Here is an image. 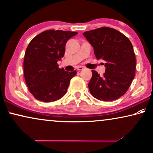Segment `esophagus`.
Instances as JSON below:
<instances>
[{
	"label": "esophagus",
	"mask_w": 153,
	"mask_h": 153,
	"mask_svg": "<svg viewBox=\"0 0 153 153\" xmlns=\"http://www.w3.org/2000/svg\"><path fill=\"white\" fill-rule=\"evenodd\" d=\"M76 68L78 71H82V70H83V69H84V67H83V66H78Z\"/></svg>",
	"instance_id": "1"
}]
</instances>
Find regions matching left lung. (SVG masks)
<instances>
[{
	"instance_id": "8db88e82",
	"label": "left lung",
	"mask_w": 153,
	"mask_h": 153,
	"mask_svg": "<svg viewBox=\"0 0 153 153\" xmlns=\"http://www.w3.org/2000/svg\"><path fill=\"white\" fill-rule=\"evenodd\" d=\"M94 49L97 59L104 60L102 76L92 70L89 90L96 99L112 101L123 95L136 73V56L130 40L119 31L100 27L83 33Z\"/></svg>"
}]
</instances>
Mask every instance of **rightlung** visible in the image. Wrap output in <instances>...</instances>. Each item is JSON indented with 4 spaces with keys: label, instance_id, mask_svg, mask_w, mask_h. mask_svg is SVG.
Returning a JSON list of instances; mask_svg holds the SVG:
<instances>
[{
    "label": "right lung",
    "instance_id": "right-lung-1",
    "mask_svg": "<svg viewBox=\"0 0 153 153\" xmlns=\"http://www.w3.org/2000/svg\"><path fill=\"white\" fill-rule=\"evenodd\" d=\"M77 32L47 30L32 39L24 59V75L29 90L36 100L51 102L66 93L76 71L67 72L57 62L65 53V44Z\"/></svg>",
    "mask_w": 153,
    "mask_h": 153
}]
</instances>
